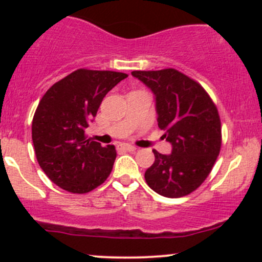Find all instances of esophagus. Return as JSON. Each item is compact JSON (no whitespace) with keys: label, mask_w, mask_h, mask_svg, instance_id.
Masks as SVG:
<instances>
[{"label":"esophagus","mask_w":262,"mask_h":262,"mask_svg":"<svg viewBox=\"0 0 262 262\" xmlns=\"http://www.w3.org/2000/svg\"><path fill=\"white\" fill-rule=\"evenodd\" d=\"M117 149L118 150H124V151H134L135 149V146H133V145H129V144H121V145H118L117 146Z\"/></svg>","instance_id":"esophagus-1"}]
</instances>
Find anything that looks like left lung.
Here are the masks:
<instances>
[{"label": "left lung", "instance_id": "8db88e82", "mask_svg": "<svg viewBox=\"0 0 262 262\" xmlns=\"http://www.w3.org/2000/svg\"><path fill=\"white\" fill-rule=\"evenodd\" d=\"M132 75L155 95L158 125L172 145L169 155L152 150L155 161L145 171V181L164 197L187 196L208 177L221 151L217 106L197 81L175 69Z\"/></svg>", "mask_w": 262, "mask_h": 262}]
</instances>
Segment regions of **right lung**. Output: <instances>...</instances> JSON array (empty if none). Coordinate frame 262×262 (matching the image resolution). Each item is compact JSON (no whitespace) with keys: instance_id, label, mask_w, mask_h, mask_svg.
Segmentation results:
<instances>
[{"instance_id":"obj_1","label":"right lung","mask_w":262,"mask_h":262,"mask_svg":"<svg viewBox=\"0 0 262 262\" xmlns=\"http://www.w3.org/2000/svg\"><path fill=\"white\" fill-rule=\"evenodd\" d=\"M127 74L79 69L45 92L32 122V139L45 175L71 193H87L110 176L114 145L87 139L85 130L104 96Z\"/></svg>"}]
</instances>
